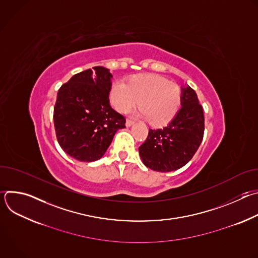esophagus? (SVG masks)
<instances>
[{
    "instance_id": "obj_1",
    "label": "esophagus",
    "mask_w": 258,
    "mask_h": 258,
    "mask_svg": "<svg viewBox=\"0 0 258 258\" xmlns=\"http://www.w3.org/2000/svg\"><path fill=\"white\" fill-rule=\"evenodd\" d=\"M134 124V121L131 120V119H126V122H125V125L128 127V126H132Z\"/></svg>"
}]
</instances>
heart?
I'll return each instance as SVG.
<instances>
[{
  "instance_id": "1",
  "label": "heart",
  "mask_w": 258,
  "mask_h": 258,
  "mask_svg": "<svg viewBox=\"0 0 258 258\" xmlns=\"http://www.w3.org/2000/svg\"><path fill=\"white\" fill-rule=\"evenodd\" d=\"M109 101L116 111L127 113L138 104L142 114L153 126H163L176 115L180 105V90L165 78L151 73L131 77L126 85L114 82Z\"/></svg>"
}]
</instances>
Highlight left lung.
Wrapping results in <instances>:
<instances>
[{
    "instance_id": "left-lung-1",
    "label": "left lung",
    "mask_w": 258,
    "mask_h": 258,
    "mask_svg": "<svg viewBox=\"0 0 258 258\" xmlns=\"http://www.w3.org/2000/svg\"><path fill=\"white\" fill-rule=\"evenodd\" d=\"M181 107L164 127L149 130L139 147L143 163L155 171L167 172L186 165L198 150L204 135L203 108L195 91L181 89Z\"/></svg>"
}]
</instances>
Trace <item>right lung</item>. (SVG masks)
I'll list each match as a JSON object with an SVG mask.
<instances>
[{
  "label": "right lung",
  "instance_id": "add662e5",
  "mask_svg": "<svg viewBox=\"0 0 258 258\" xmlns=\"http://www.w3.org/2000/svg\"><path fill=\"white\" fill-rule=\"evenodd\" d=\"M62 85L54 107V126L61 148L84 162L100 159L125 118L109 103L112 75L95 66Z\"/></svg>",
  "mask_w": 258,
  "mask_h": 258
}]
</instances>
